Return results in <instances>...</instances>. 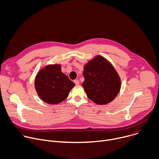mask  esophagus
<instances>
[{
	"label": "esophagus",
	"instance_id": "obj_1",
	"mask_svg": "<svg viewBox=\"0 0 159 159\" xmlns=\"http://www.w3.org/2000/svg\"><path fill=\"white\" fill-rule=\"evenodd\" d=\"M74 82L75 84V85H79V81L78 80H75Z\"/></svg>",
	"mask_w": 159,
	"mask_h": 159
}]
</instances>
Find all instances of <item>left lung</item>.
<instances>
[{"mask_svg": "<svg viewBox=\"0 0 159 159\" xmlns=\"http://www.w3.org/2000/svg\"><path fill=\"white\" fill-rule=\"evenodd\" d=\"M82 85L87 97L99 105L107 104L119 94L121 79L115 67L105 58L98 55L84 67Z\"/></svg>", "mask_w": 159, "mask_h": 159, "instance_id": "obj_1", "label": "left lung"}]
</instances>
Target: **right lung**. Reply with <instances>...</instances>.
<instances>
[{
  "label": "right lung",
  "instance_id": "obj_1",
  "mask_svg": "<svg viewBox=\"0 0 159 159\" xmlns=\"http://www.w3.org/2000/svg\"><path fill=\"white\" fill-rule=\"evenodd\" d=\"M75 84L61 70V65L50 64L38 72L34 87L38 96L50 104H58L69 96Z\"/></svg>",
  "mask_w": 159,
  "mask_h": 159
}]
</instances>
